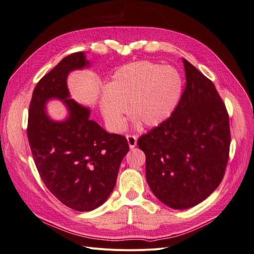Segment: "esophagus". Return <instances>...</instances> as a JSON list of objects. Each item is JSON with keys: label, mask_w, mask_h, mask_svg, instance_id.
I'll use <instances>...</instances> for the list:
<instances>
[{"label": "esophagus", "mask_w": 254, "mask_h": 254, "mask_svg": "<svg viewBox=\"0 0 254 254\" xmlns=\"http://www.w3.org/2000/svg\"><path fill=\"white\" fill-rule=\"evenodd\" d=\"M127 141H128V144H129V147L130 148H134L135 145H136V136L133 135V134H127Z\"/></svg>", "instance_id": "1"}]
</instances>
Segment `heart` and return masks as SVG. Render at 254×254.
Wrapping results in <instances>:
<instances>
[{"label": "heart", "instance_id": "heart-1", "mask_svg": "<svg viewBox=\"0 0 254 254\" xmlns=\"http://www.w3.org/2000/svg\"><path fill=\"white\" fill-rule=\"evenodd\" d=\"M183 90L181 75L172 66L136 61L120 67L104 89L101 108L113 131L125 125L129 114L142 127H157L170 119L179 105Z\"/></svg>", "mask_w": 254, "mask_h": 254}]
</instances>
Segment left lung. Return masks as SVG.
<instances>
[{
  "mask_svg": "<svg viewBox=\"0 0 254 254\" xmlns=\"http://www.w3.org/2000/svg\"><path fill=\"white\" fill-rule=\"evenodd\" d=\"M187 83L163 124L137 140L146 156V180L160 201L189 209L218 188L229 160V114L214 83L183 59Z\"/></svg>",
  "mask_w": 254,
  "mask_h": 254,
  "instance_id": "1",
  "label": "left lung"
}]
</instances>
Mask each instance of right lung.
Here are the masks:
<instances>
[{"label":"right lung","mask_w":254,"mask_h":254,"mask_svg":"<svg viewBox=\"0 0 254 254\" xmlns=\"http://www.w3.org/2000/svg\"><path fill=\"white\" fill-rule=\"evenodd\" d=\"M82 52L64 57L37 83L29 104L27 137L35 164L51 193L73 210L92 211L103 204L117 183L129 151L124 135L108 133L89 119V109L68 97L66 76L88 65ZM64 99L70 111L65 122L45 113L48 99Z\"/></svg>","instance_id":"right-lung-1"}]
</instances>
